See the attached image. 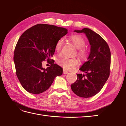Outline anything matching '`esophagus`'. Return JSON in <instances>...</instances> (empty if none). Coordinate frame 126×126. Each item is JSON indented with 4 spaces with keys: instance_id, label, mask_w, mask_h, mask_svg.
<instances>
[{
    "instance_id": "obj_1",
    "label": "esophagus",
    "mask_w": 126,
    "mask_h": 126,
    "mask_svg": "<svg viewBox=\"0 0 126 126\" xmlns=\"http://www.w3.org/2000/svg\"><path fill=\"white\" fill-rule=\"evenodd\" d=\"M63 74H68V71L67 70H63Z\"/></svg>"
}]
</instances>
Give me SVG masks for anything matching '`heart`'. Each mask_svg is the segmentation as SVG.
<instances>
[{"label":"heart","mask_w":126,"mask_h":126,"mask_svg":"<svg viewBox=\"0 0 126 126\" xmlns=\"http://www.w3.org/2000/svg\"><path fill=\"white\" fill-rule=\"evenodd\" d=\"M71 41L73 43L74 46L77 50V55L82 60H85L89 56L88 50L85 47L86 44L85 40L79 36L74 35L71 37ZM63 44V39H59L56 43L55 45V51L59 53L61 50ZM57 63L59 65L62 66L66 70H71L77 65H79V61L76 58H68L63 57L57 61Z\"/></svg>","instance_id":"heart-1"}]
</instances>
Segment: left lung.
Returning a JSON list of instances; mask_svg holds the SVG:
<instances>
[{"mask_svg": "<svg viewBox=\"0 0 126 126\" xmlns=\"http://www.w3.org/2000/svg\"><path fill=\"white\" fill-rule=\"evenodd\" d=\"M75 32L84 33L91 48L88 61L79 68L85 74H77L76 81L71 88L77 96L88 98L100 92L107 81L110 75V51L105 40L91 29L84 28Z\"/></svg>", "mask_w": 126, "mask_h": 126, "instance_id": "obj_1", "label": "left lung"}]
</instances>
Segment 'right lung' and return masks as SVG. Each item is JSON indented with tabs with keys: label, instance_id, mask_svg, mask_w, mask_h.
<instances>
[{
	"label": "right lung",
	"instance_id": "right-lung-1",
	"mask_svg": "<svg viewBox=\"0 0 126 126\" xmlns=\"http://www.w3.org/2000/svg\"><path fill=\"white\" fill-rule=\"evenodd\" d=\"M68 33L63 28L39 24L26 30L15 47L16 73L21 85L29 93L38 94L47 90L55 78L61 76L63 69L54 63L52 57L56 43ZM47 59L51 65L42 68Z\"/></svg>",
	"mask_w": 126,
	"mask_h": 126
}]
</instances>
